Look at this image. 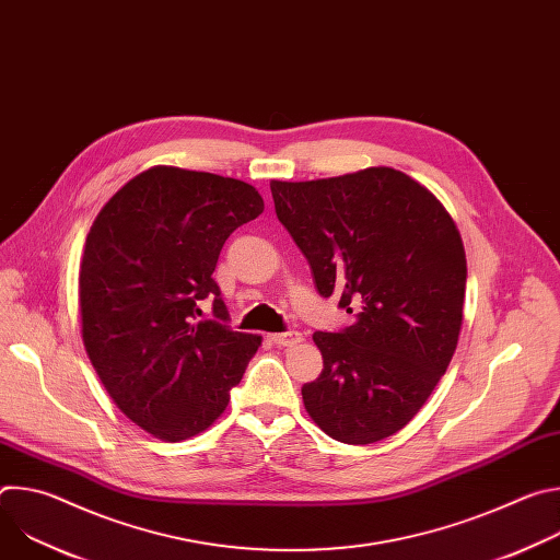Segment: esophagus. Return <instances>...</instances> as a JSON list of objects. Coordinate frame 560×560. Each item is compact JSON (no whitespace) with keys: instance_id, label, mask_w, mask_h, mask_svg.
<instances>
[{"instance_id":"esophagus-1","label":"esophagus","mask_w":560,"mask_h":560,"mask_svg":"<svg viewBox=\"0 0 560 560\" xmlns=\"http://www.w3.org/2000/svg\"><path fill=\"white\" fill-rule=\"evenodd\" d=\"M270 341L275 343V346H283V348H292V346H296V343H301L303 341V337H301V332H281V335H270Z\"/></svg>"}]
</instances>
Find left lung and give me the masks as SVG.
<instances>
[{"label":"left lung","mask_w":560,"mask_h":560,"mask_svg":"<svg viewBox=\"0 0 560 560\" xmlns=\"http://www.w3.org/2000/svg\"><path fill=\"white\" fill-rule=\"evenodd\" d=\"M275 210L322 296L354 312L343 332H314L324 370L301 387L328 436L368 445L404 430L445 374L463 326L467 261L445 206L387 166L270 182Z\"/></svg>","instance_id":"8db88e82"}]
</instances>
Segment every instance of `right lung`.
Segmentation results:
<instances>
[{"label": "right lung", "mask_w": 560, "mask_h": 560, "mask_svg": "<svg viewBox=\"0 0 560 560\" xmlns=\"http://www.w3.org/2000/svg\"><path fill=\"white\" fill-rule=\"evenodd\" d=\"M261 212L246 182L152 166L91 225L79 266L84 348L115 406L154 439L206 432L261 346L223 324L212 279L230 232ZM203 298L218 318L199 323Z\"/></svg>", "instance_id": "obj_1"}]
</instances>
